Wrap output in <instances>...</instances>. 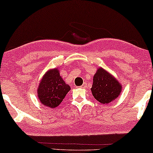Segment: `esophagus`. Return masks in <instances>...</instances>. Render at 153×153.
<instances>
[{
	"label": "esophagus",
	"mask_w": 153,
	"mask_h": 153,
	"mask_svg": "<svg viewBox=\"0 0 153 153\" xmlns=\"http://www.w3.org/2000/svg\"><path fill=\"white\" fill-rule=\"evenodd\" d=\"M86 86H87V84L85 83H85H83V85H82V86H81L80 87H81V88H82V89H83V88H85V87H86Z\"/></svg>",
	"instance_id": "esophagus-1"
}]
</instances>
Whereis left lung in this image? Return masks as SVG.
I'll return each instance as SVG.
<instances>
[{"label":"left lung","instance_id":"left-lung-1","mask_svg":"<svg viewBox=\"0 0 153 153\" xmlns=\"http://www.w3.org/2000/svg\"><path fill=\"white\" fill-rule=\"evenodd\" d=\"M91 90L96 100L101 104H108L119 97L122 85L114 75L102 67H99L93 76Z\"/></svg>","mask_w":153,"mask_h":153}]
</instances>
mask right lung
<instances>
[{
    "label": "right lung",
    "mask_w": 153,
    "mask_h": 153,
    "mask_svg": "<svg viewBox=\"0 0 153 153\" xmlns=\"http://www.w3.org/2000/svg\"><path fill=\"white\" fill-rule=\"evenodd\" d=\"M71 87L60 76L58 68L48 70L37 87V97L40 103L49 108H55L60 105Z\"/></svg>",
    "instance_id": "add662e5"
}]
</instances>
